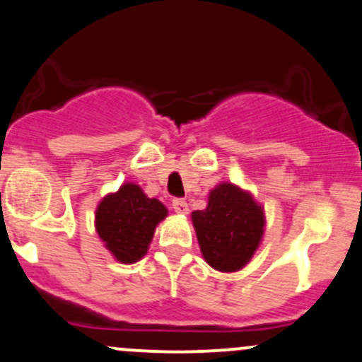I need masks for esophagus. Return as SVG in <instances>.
<instances>
[{
    "label": "esophagus",
    "mask_w": 362,
    "mask_h": 362,
    "mask_svg": "<svg viewBox=\"0 0 362 362\" xmlns=\"http://www.w3.org/2000/svg\"><path fill=\"white\" fill-rule=\"evenodd\" d=\"M173 209L176 211L177 214H188V204H186V200H182V198H174L173 200Z\"/></svg>",
    "instance_id": "34e87169"
}]
</instances>
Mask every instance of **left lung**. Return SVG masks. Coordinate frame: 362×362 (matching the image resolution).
I'll use <instances>...</instances> for the list:
<instances>
[{
	"label": "left lung",
	"mask_w": 362,
	"mask_h": 362,
	"mask_svg": "<svg viewBox=\"0 0 362 362\" xmlns=\"http://www.w3.org/2000/svg\"><path fill=\"white\" fill-rule=\"evenodd\" d=\"M192 219L204 259L224 273L242 269L264 233L262 209L231 182L212 189L207 209L193 212Z\"/></svg>",
	"instance_id": "obj_1"
}]
</instances>
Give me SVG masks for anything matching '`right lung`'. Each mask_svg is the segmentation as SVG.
<instances>
[{
	"instance_id": "1",
	"label": "right lung",
	"mask_w": 362,
	"mask_h": 362,
	"mask_svg": "<svg viewBox=\"0 0 362 362\" xmlns=\"http://www.w3.org/2000/svg\"><path fill=\"white\" fill-rule=\"evenodd\" d=\"M165 216L167 209L157 198H148L138 185L127 182L98 205L96 231L115 259L131 264L146 254L155 226Z\"/></svg>"
}]
</instances>
